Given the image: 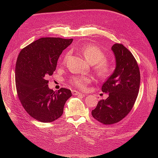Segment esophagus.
<instances>
[{
	"label": "esophagus",
	"mask_w": 158,
	"mask_h": 158,
	"mask_svg": "<svg viewBox=\"0 0 158 158\" xmlns=\"http://www.w3.org/2000/svg\"><path fill=\"white\" fill-rule=\"evenodd\" d=\"M72 93H73V94L74 95H82L83 94L82 93H80L79 92H78V91H76V90H73L72 91Z\"/></svg>",
	"instance_id": "obj_1"
}]
</instances>
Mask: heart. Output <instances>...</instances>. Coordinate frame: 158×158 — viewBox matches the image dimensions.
Listing matches in <instances>:
<instances>
[{
  "label": "heart",
  "mask_w": 158,
  "mask_h": 158,
  "mask_svg": "<svg viewBox=\"0 0 158 158\" xmlns=\"http://www.w3.org/2000/svg\"><path fill=\"white\" fill-rule=\"evenodd\" d=\"M81 52L88 63L94 64V70L99 78L105 79L111 75L113 71L112 65L106 60V55L99 47L92 44H87L81 48ZM69 53L64 56V63L66 62ZM91 81L92 79L89 76H75L72 78L71 82L74 84L75 86L84 89L86 88Z\"/></svg>",
  "instance_id": "heart-1"
}]
</instances>
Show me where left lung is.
I'll list each match as a JSON object with an SVG mask.
<instances>
[{"label":"left lung","instance_id":"8db88e82","mask_svg":"<svg viewBox=\"0 0 158 158\" xmlns=\"http://www.w3.org/2000/svg\"><path fill=\"white\" fill-rule=\"evenodd\" d=\"M111 49L116 67L102 87L108 93L106 99L100 100L92 111L94 118L104 125L121 121L131 111L139 92L140 74L132 54L122 44H114Z\"/></svg>","mask_w":158,"mask_h":158}]
</instances>
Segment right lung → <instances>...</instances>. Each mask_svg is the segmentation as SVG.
Instances as JSON below:
<instances>
[{"mask_svg": "<svg viewBox=\"0 0 158 158\" xmlns=\"http://www.w3.org/2000/svg\"><path fill=\"white\" fill-rule=\"evenodd\" d=\"M73 39L42 37L20 51L16 60L15 80L19 99L26 111L36 120L51 123L62 116L71 91L54 92L47 78L52 75L62 52Z\"/></svg>", "mask_w": 158, "mask_h": 158, "instance_id": "1", "label": "right lung"}]
</instances>
